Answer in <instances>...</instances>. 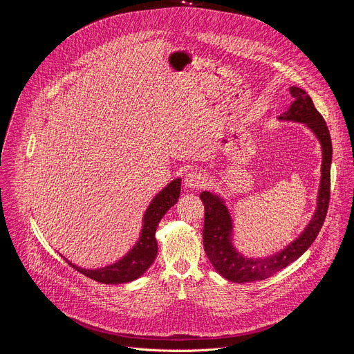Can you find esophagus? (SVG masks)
Masks as SVG:
<instances>
[{
  "label": "esophagus",
  "mask_w": 354,
  "mask_h": 354,
  "mask_svg": "<svg viewBox=\"0 0 354 354\" xmlns=\"http://www.w3.org/2000/svg\"><path fill=\"white\" fill-rule=\"evenodd\" d=\"M185 186L186 187H190V189H198V187H203L205 185V178L203 174L197 172V171H193V172H189L186 174L185 176Z\"/></svg>",
  "instance_id": "1"
}]
</instances>
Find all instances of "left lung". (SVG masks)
<instances>
[{
	"mask_svg": "<svg viewBox=\"0 0 354 354\" xmlns=\"http://www.w3.org/2000/svg\"><path fill=\"white\" fill-rule=\"evenodd\" d=\"M289 90L295 101L290 108L279 116V120L306 124L318 138L322 147L321 185L317 209L300 236L282 252L266 259H246L234 250L232 245V219L223 200L209 192H203L200 198L205 209L203 229L204 250L216 272L230 282L245 283L263 281L296 261L313 245L326 216L330 197V135L326 122L314 106L311 97L296 86H292Z\"/></svg>",
	"mask_w": 354,
	"mask_h": 354,
	"instance_id": "obj_1",
	"label": "left lung"
}]
</instances>
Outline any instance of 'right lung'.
Instances as JSON below:
<instances>
[{"instance_id":"right-lung-1","label":"right lung","mask_w":354,"mask_h":354,"mask_svg":"<svg viewBox=\"0 0 354 354\" xmlns=\"http://www.w3.org/2000/svg\"><path fill=\"white\" fill-rule=\"evenodd\" d=\"M180 194V179L172 180L165 189H162L150 203L146 214L140 239L133 246V249L120 261L106 266L98 270H83L73 266L66 259L65 261L75 268L77 272L97 281L101 283H125L142 277L150 266L154 263L158 245L156 239V230L158 222L162 219L164 214L175 205Z\"/></svg>"}]
</instances>
